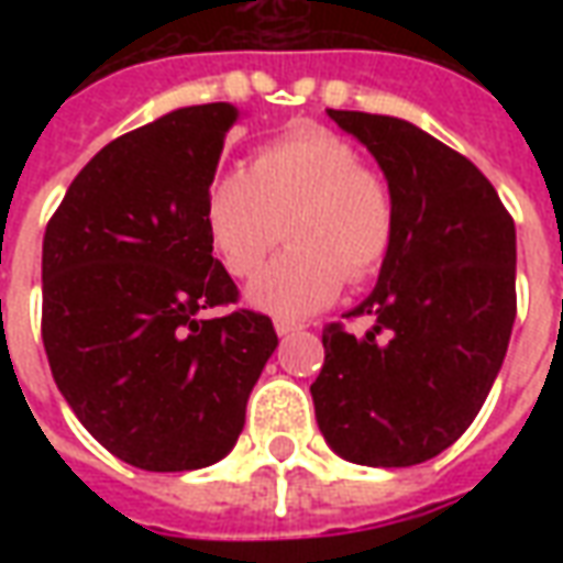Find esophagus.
I'll return each mask as SVG.
<instances>
[{
    "instance_id": "1",
    "label": "esophagus",
    "mask_w": 563,
    "mask_h": 563,
    "mask_svg": "<svg viewBox=\"0 0 563 563\" xmlns=\"http://www.w3.org/2000/svg\"><path fill=\"white\" fill-rule=\"evenodd\" d=\"M274 329H277V334H292V331H301L305 329V325H301V322H292V319H277V322H274Z\"/></svg>"
}]
</instances>
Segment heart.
Wrapping results in <instances>:
<instances>
[{
    "label": "heart",
    "mask_w": 563,
    "mask_h": 563,
    "mask_svg": "<svg viewBox=\"0 0 563 563\" xmlns=\"http://www.w3.org/2000/svg\"><path fill=\"white\" fill-rule=\"evenodd\" d=\"M395 192L329 129L271 141L246 172L220 174L205 198L210 246L232 277H250L283 234L292 246L250 283V305L298 319L329 307L343 280L374 277L395 244Z\"/></svg>",
    "instance_id": "heart-1"
}]
</instances>
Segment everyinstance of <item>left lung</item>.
Instances as JSON below:
<instances>
[{"instance_id":"left-lung-1","label":"left lung","mask_w":563,"mask_h":563,"mask_svg":"<svg viewBox=\"0 0 563 563\" xmlns=\"http://www.w3.org/2000/svg\"><path fill=\"white\" fill-rule=\"evenodd\" d=\"M362 141L395 192V244L377 289L322 329L310 386L329 446L367 467H410L459 440L479 413L516 319V225L495 186L459 150L407 120L329 111ZM387 338L383 339L382 334Z\"/></svg>"}]
</instances>
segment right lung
Masks as SVG:
<instances>
[{
	"instance_id": "1",
	"label": "right lung",
	"mask_w": 563,
	"mask_h": 563,
	"mask_svg": "<svg viewBox=\"0 0 563 563\" xmlns=\"http://www.w3.org/2000/svg\"><path fill=\"white\" fill-rule=\"evenodd\" d=\"M229 102L180 108L104 144L68 186L42 246V341L56 389L111 455L156 473L229 455L277 350L213 258L205 198Z\"/></svg>"
}]
</instances>
